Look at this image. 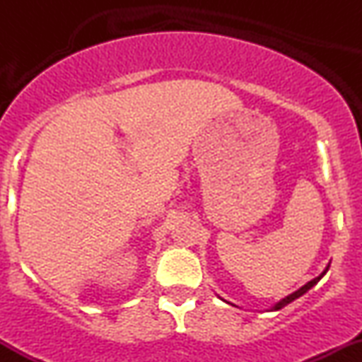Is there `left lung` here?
I'll return each mask as SVG.
<instances>
[{
	"label": "left lung",
	"mask_w": 362,
	"mask_h": 362,
	"mask_svg": "<svg viewBox=\"0 0 362 362\" xmlns=\"http://www.w3.org/2000/svg\"><path fill=\"white\" fill-rule=\"evenodd\" d=\"M328 267H330V265H327V269H325V271H323L322 274H320V276H318V277H315V279H313V281H310V282H308V284H305V286H303V288H301V289H298V291H296V293L289 294V296H288V298H284V300H282V301H279V303H277V305H276V306H274V310H281V308H284V306H286V305H289V303H291V301H294V300H296V298H300V296H303V294H305V293H306V291H308V289H311V288H313V286H315V284H317V282H318L320 279H322V277H323V276H325V272L328 271Z\"/></svg>",
	"instance_id": "1"
}]
</instances>
